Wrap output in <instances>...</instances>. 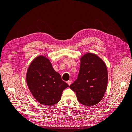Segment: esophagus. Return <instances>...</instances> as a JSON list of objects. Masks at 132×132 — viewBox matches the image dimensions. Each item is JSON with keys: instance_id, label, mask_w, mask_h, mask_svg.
<instances>
[{"instance_id": "esophagus-1", "label": "esophagus", "mask_w": 132, "mask_h": 132, "mask_svg": "<svg viewBox=\"0 0 132 132\" xmlns=\"http://www.w3.org/2000/svg\"><path fill=\"white\" fill-rule=\"evenodd\" d=\"M67 84H68L69 85H70L71 84V82H72V80H68V81H67Z\"/></svg>"}]
</instances>
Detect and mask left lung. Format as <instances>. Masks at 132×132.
<instances>
[{
    "label": "left lung",
    "instance_id": "1",
    "mask_svg": "<svg viewBox=\"0 0 132 132\" xmlns=\"http://www.w3.org/2000/svg\"><path fill=\"white\" fill-rule=\"evenodd\" d=\"M107 82L108 73L105 62L97 55L87 53L80 58L78 78L69 87L76 93L81 104L93 106L103 98Z\"/></svg>",
    "mask_w": 132,
    "mask_h": 132
}]
</instances>
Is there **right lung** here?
<instances>
[{
    "mask_svg": "<svg viewBox=\"0 0 132 132\" xmlns=\"http://www.w3.org/2000/svg\"><path fill=\"white\" fill-rule=\"evenodd\" d=\"M26 82L32 95L41 104L52 106L61 100L63 91L69 86L43 55L35 58L27 69Z\"/></svg>",
    "mask_w": 132,
    "mask_h": 132,
    "instance_id": "1",
    "label": "right lung"
}]
</instances>
